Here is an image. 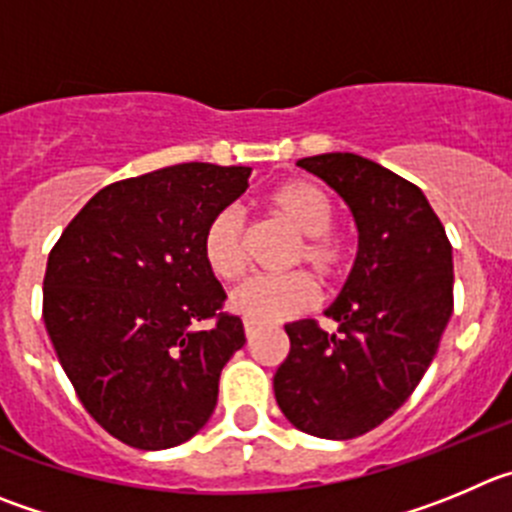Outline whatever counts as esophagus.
Wrapping results in <instances>:
<instances>
[{
    "instance_id": "obj_1",
    "label": "esophagus",
    "mask_w": 512,
    "mask_h": 512,
    "mask_svg": "<svg viewBox=\"0 0 512 512\" xmlns=\"http://www.w3.org/2000/svg\"><path fill=\"white\" fill-rule=\"evenodd\" d=\"M255 331H257V323L245 321V336H247V338H252V336H255Z\"/></svg>"
}]
</instances>
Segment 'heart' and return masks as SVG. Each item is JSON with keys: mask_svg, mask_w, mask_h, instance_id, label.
<instances>
[{"mask_svg": "<svg viewBox=\"0 0 512 512\" xmlns=\"http://www.w3.org/2000/svg\"><path fill=\"white\" fill-rule=\"evenodd\" d=\"M272 217L298 234L290 267L308 265L323 285L341 283L353 265V240L333 224L336 199L310 179H285L265 194ZM202 257L209 272L222 283H234L247 272L245 219L234 207H224L207 222L202 234ZM318 300V288L305 272L278 278H252L229 298L234 313L252 323H278L305 313Z\"/></svg>", "mask_w": 512, "mask_h": 512, "instance_id": "1", "label": "heart"}]
</instances>
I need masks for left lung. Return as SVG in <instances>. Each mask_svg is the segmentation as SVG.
<instances>
[{
    "label": "left lung",
    "instance_id": "obj_1",
    "mask_svg": "<svg viewBox=\"0 0 512 512\" xmlns=\"http://www.w3.org/2000/svg\"><path fill=\"white\" fill-rule=\"evenodd\" d=\"M346 199L358 255L336 303L338 333L305 318L285 326L290 353L272 379L300 432L353 439L412 396L432 364L455 298L452 245L417 184L356 154L298 161Z\"/></svg>",
    "mask_w": 512,
    "mask_h": 512
}]
</instances>
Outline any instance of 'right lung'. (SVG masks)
<instances>
[{"label": "right lung", "mask_w": 512, "mask_h": 512, "mask_svg": "<svg viewBox=\"0 0 512 512\" xmlns=\"http://www.w3.org/2000/svg\"><path fill=\"white\" fill-rule=\"evenodd\" d=\"M250 171L191 161L108 184L50 250V341L85 412L128 447L194 437L217 407L224 364L245 346L202 234L245 194Z\"/></svg>", "instance_id": "add662e5"}]
</instances>
